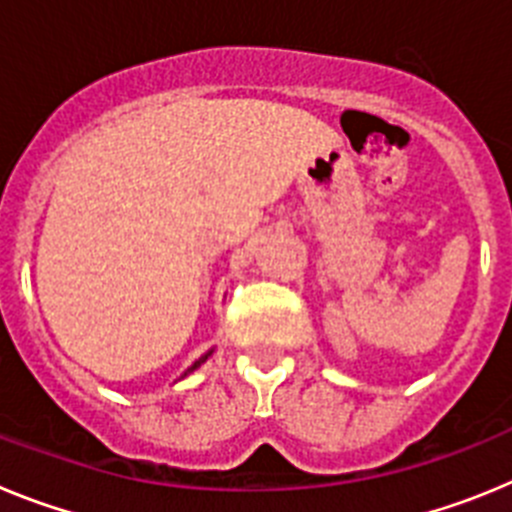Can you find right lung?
<instances>
[{
  "label": "right lung",
  "instance_id": "right-lung-1",
  "mask_svg": "<svg viewBox=\"0 0 512 512\" xmlns=\"http://www.w3.org/2000/svg\"><path fill=\"white\" fill-rule=\"evenodd\" d=\"M212 351H215V348H210V351H207V354H202V356H200V359L194 361V364H192V366H189L187 372H184V374H182V377H179V379H184V377H189V374H192V372H197V369H200V366H202V364H205V361H207V359H210V356H212ZM179 379H176V382H179Z\"/></svg>",
  "mask_w": 512,
  "mask_h": 512
}]
</instances>
